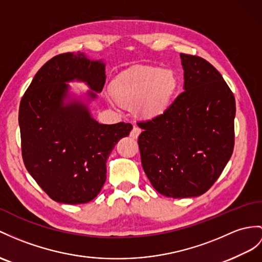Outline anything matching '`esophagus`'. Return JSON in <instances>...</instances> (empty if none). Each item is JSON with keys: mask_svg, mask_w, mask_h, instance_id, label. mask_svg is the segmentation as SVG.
I'll return each mask as SVG.
<instances>
[{"mask_svg": "<svg viewBox=\"0 0 262 262\" xmlns=\"http://www.w3.org/2000/svg\"><path fill=\"white\" fill-rule=\"evenodd\" d=\"M140 133H141V130H140L138 126H133V129H132L131 133H130V137L132 139H138V137L140 136Z\"/></svg>", "mask_w": 262, "mask_h": 262, "instance_id": "esophagus-1", "label": "esophagus"}]
</instances>
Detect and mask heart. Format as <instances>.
I'll return each mask as SVG.
<instances>
[{"mask_svg":"<svg viewBox=\"0 0 262 262\" xmlns=\"http://www.w3.org/2000/svg\"><path fill=\"white\" fill-rule=\"evenodd\" d=\"M178 81L171 70L141 67L119 75L112 82L111 102L135 106L142 119L159 117L168 109Z\"/></svg>","mask_w":262,"mask_h":262,"instance_id":"1","label":"heart"}]
</instances>
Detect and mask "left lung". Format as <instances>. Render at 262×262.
I'll list each match as a JSON object with an SVG mask.
<instances>
[{
  "instance_id": "obj_1",
  "label": "left lung",
  "mask_w": 262,
  "mask_h": 262,
  "mask_svg": "<svg viewBox=\"0 0 262 262\" xmlns=\"http://www.w3.org/2000/svg\"><path fill=\"white\" fill-rule=\"evenodd\" d=\"M183 92L146 122L139 148L146 177L170 198L201 195L230 160L234 145L235 101L222 75L200 56L180 54Z\"/></svg>"
}]
</instances>
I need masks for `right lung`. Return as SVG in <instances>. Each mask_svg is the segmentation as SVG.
Segmentation results:
<instances>
[{
    "label": "right lung",
    "mask_w": 262,
    "mask_h": 262,
    "mask_svg": "<svg viewBox=\"0 0 262 262\" xmlns=\"http://www.w3.org/2000/svg\"><path fill=\"white\" fill-rule=\"evenodd\" d=\"M105 63L85 53H63L44 64L25 91L18 110L25 168L56 202L80 205L93 200L106 179V160L130 123L101 124L89 103L105 83ZM91 89L82 97L70 81Z\"/></svg>",
    "instance_id": "add662e5"
}]
</instances>
